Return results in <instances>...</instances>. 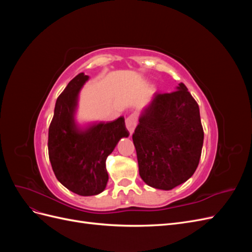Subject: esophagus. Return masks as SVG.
Listing matches in <instances>:
<instances>
[{"label":"esophagus","mask_w":252,"mask_h":252,"mask_svg":"<svg viewBox=\"0 0 252 252\" xmlns=\"http://www.w3.org/2000/svg\"><path fill=\"white\" fill-rule=\"evenodd\" d=\"M135 127H136V117L134 114H131V116H129L126 119V128L129 131V133H130V135L133 133Z\"/></svg>","instance_id":"1"}]
</instances>
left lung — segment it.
Returning a JSON list of instances; mask_svg holds the SVG:
<instances>
[{"label":"left lung","instance_id":"obj_1","mask_svg":"<svg viewBox=\"0 0 252 252\" xmlns=\"http://www.w3.org/2000/svg\"><path fill=\"white\" fill-rule=\"evenodd\" d=\"M132 140L140 175L150 187L170 190L192 177L204 131L199 105L184 84L173 93L155 94L141 113Z\"/></svg>","mask_w":252,"mask_h":252}]
</instances>
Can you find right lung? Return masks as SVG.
I'll use <instances>...</instances> for the list:
<instances>
[{
	"instance_id": "add662e5",
	"label": "right lung",
	"mask_w": 252,
	"mask_h": 252,
	"mask_svg": "<svg viewBox=\"0 0 252 252\" xmlns=\"http://www.w3.org/2000/svg\"><path fill=\"white\" fill-rule=\"evenodd\" d=\"M89 77L73 78L56 102L48 131V154L58 181L83 196L101 193L108 182L106 158L129 132L124 117L80 125L75 116L79 95Z\"/></svg>"
}]
</instances>
